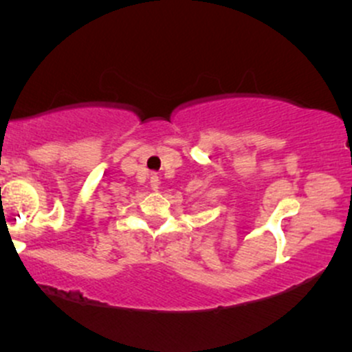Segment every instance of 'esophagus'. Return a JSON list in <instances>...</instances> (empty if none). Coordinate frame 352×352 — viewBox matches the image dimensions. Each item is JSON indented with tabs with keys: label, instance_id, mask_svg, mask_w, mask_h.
<instances>
[{
	"label": "esophagus",
	"instance_id": "obj_1",
	"mask_svg": "<svg viewBox=\"0 0 352 352\" xmlns=\"http://www.w3.org/2000/svg\"><path fill=\"white\" fill-rule=\"evenodd\" d=\"M151 185H152V188H153V190L159 188V185H160L159 177H157V175H152V177H151Z\"/></svg>",
	"mask_w": 352,
	"mask_h": 352
}]
</instances>
